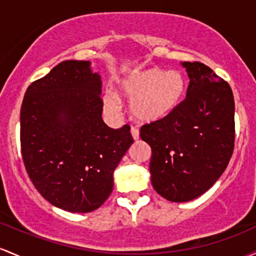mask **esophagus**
I'll return each mask as SVG.
<instances>
[{
  "label": "esophagus",
  "mask_w": 256,
  "mask_h": 256,
  "mask_svg": "<svg viewBox=\"0 0 256 256\" xmlns=\"http://www.w3.org/2000/svg\"><path fill=\"white\" fill-rule=\"evenodd\" d=\"M131 134H132V138L134 140V141H137V140L140 138V131L137 130L136 128H131Z\"/></svg>",
  "instance_id": "1"
}]
</instances>
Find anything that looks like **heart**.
<instances>
[{
	"label": "heart",
	"mask_w": 256,
	"mask_h": 256,
	"mask_svg": "<svg viewBox=\"0 0 256 256\" xmlns=\"http://www.w3.org/2000/svg\"><path fill=\"white\" fill-rule=\"evenodd\" d=\"M119 92L131 100L130 113L137 122H156L169 116L181 103L186 92V78L178 70L144 69L125 78ZM104 106L110 113L119 109L113 96L104 98Z\"/></svg>",
	"instance_id": "obj_1"
}]
</instances>
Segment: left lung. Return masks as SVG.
<instances>
[{
  "label": "left lung",
  "instance_id": "obj_1",
  "mask_svg": "<svg viewBox=\"0 0 256 256\" xmlns=\"http://www.w3.org/2000/svg\"><path fill=\"white\" fill-rule=\"evenodd\" d=\"M186 98L169 116L141 128L152 148L154 190L175 203L206 193L222 175L234 148V100L228 82L200 62H184Z\"/></svg>",
  "mask_w": 256,
  "mask_h": 256
}]
</instances>
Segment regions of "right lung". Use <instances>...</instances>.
<instances>
[{"instance_id": "add662e5", "label": "right lung", "mask_w": 256, "mask_h": 256, "mask_svg": "<svg viewBox=\"0 0 256 256\" xmlns=\"http://www.w3.org/2000/svg\"><path fill=\"white\" fill-rule=\"evenodd\" d=\"M100 78L87 60H66L28 87L22 156L38 193L70 212H90L113 190V172L134 143L130 126L102 120Z\"/></svg>"}]
</instances>
